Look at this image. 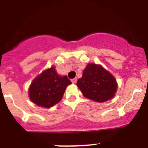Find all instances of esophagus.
Wrapping results in <instances>:
<instances>
[{"label": "esophagus", "instance_id": "obj_1", "mask_svg": "<svg viewBox=\"0 0 148 148\" xmlns=\"http://www.w3.org/2000/svg\"><path fill=\"white\" fill-rule=\"evenodd\" d=\"M71 82H72V83H73V84H75V83H76V82H77V78H73V79H72L71 80Z\"/></svg>", "mask_w": 148, "mask_h": 148}]
</instances>
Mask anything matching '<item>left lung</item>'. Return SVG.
Here are the masks:
<instances>
[{
	"label": "left lung",
	"mask_w": 148,
	"mask_h": 148,
	"mask_svg": "<svg viewBox=\"0 0 148 148\" xmlns=\"http://www.w3.org/2000/svg\"><path fill=\"white\" fill-rule=\"evenodd\" d=\"M77 86L84 97L97 102H104L114 97L117 82L112 74L101 65L88 64Z\"/></svg>",
	"instance_id": "left-lung-1"
}]
</instances>
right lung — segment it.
Listing matches in <instances>:
<instances>
[{
	"instance_id": "1",
	"label": "right lung",
	"mask_w": 148,
	"mask_h": 148,
	"mask_svg": "<svg viewBox=\"0 0 148 148\" xmlns=\"http://www.w3.org/2000/svg\"><path fill=\"white\" fill-rule=\"evenodd\" d=\"M70 84L66 75H59L55 66H52L32 81L29 89V96L39 107L49 108L61 100L66 87Z\"/></svg>"
}]
</instances>
